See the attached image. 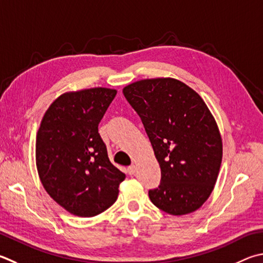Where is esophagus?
Segmentation results:
<instances>
[{"label": "esophagus", "mask_w": 263, "mask_h": 263, "mask_svg": "<svg viewBox=\"0 0 263 263\" xmlns=\"http://www.w3.org/2000/svg\"><path fill=\"white\" fill-rule=\"evenodd\" d=\"M136 171H137V166L135 165V164H132V165H130L127 168V173H128V175L130 176H133L136 174Z\"/></svg>", "instance_id": "obj_1"}]
</instances>
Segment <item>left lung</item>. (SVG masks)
<instances>
[{
  "mask_svg": "<svg viewBox=\"0 0 263 263\" xmlns=\"http://www.w3.org/2000/svg\"><path fill=\"white\" fill-rule=\"evenodd\" d=\"M141 118L161 168L151 201L175 216L193 213L207 201L222 163L217 123L202 98L174 78L142 79L123 88Z\"/></svg>",
  "mask_w": 263,
  "mask_h": 263,
  "instance_id": "obj_1",
  "label": "left lung"
}]
</instances>
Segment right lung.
Here are the masks:
<instances>
[{
    "mask_svg": "<svg viewBox=\"0 0 263 263\" xmlns=\"http://www.w3.org/2000/svg\"><path fill=\"white\" fill-rule=\"evenodd\" d=\"M117 90L66 92L47 109L36 133L37 174L47 193L70 214L93 217L114 204L125 179L109 161L99 123Z\"/></svg>",
    "mask_w": 263,
    "mask_h": 263,
    "instance_id": "right-lung-1",
    "label": "right lung"
}]
</instances>
